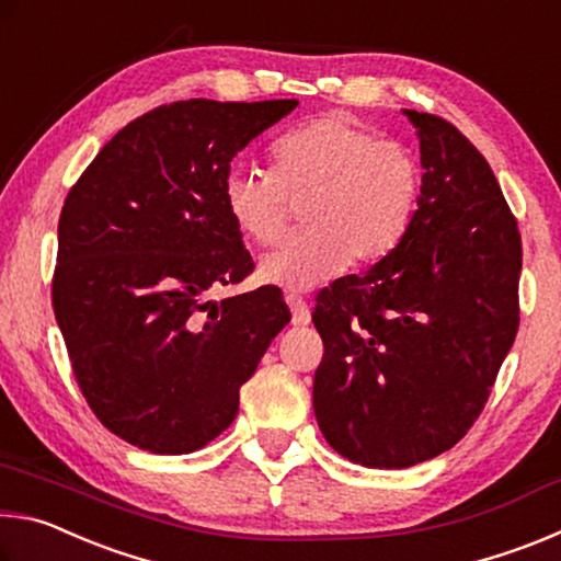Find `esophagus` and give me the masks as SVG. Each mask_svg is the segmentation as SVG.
Listing matches in <instances>:
<instances>
[{
    "label": "esophagus",
    "mask_w": 561,
    "mask_h": 561,
    "mask_svg": "<svg viewBox=\"0 0 561 561\" xmlns=\"http://www.w3.org/2000/svg\"><path fill=\"white\" fill-rule=\"evenodd\" d=\"M287 304H289V309H291V324L294 327H307L309 321H311L307 301H304L299 294H287Z\"/></svg>",
    "instance_id": "1"
}]
</instances>
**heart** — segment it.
I'll return each mask as SVG.
<instances>
[{"label": "heart", "mask_w": 561, "mask_h": 561, "mask_svg": "<svg viewBox=\"0 0 561 561\" xmlns=\"http://www.w3.org/2000/svg\"><path fill=\"white\" fill-rule=\"evenodd\" d=\"M301 195L304 232L260 264L264 282L287 289H311L348 262L386 257L411 225L417 168L405 148L334 111L274 140L272 170L232 165L222 180L227 215L260 247L277 242L287 197Z\"/></svg>", "instance_id": "heart-1"}]
</instances>
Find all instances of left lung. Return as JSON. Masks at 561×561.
I'll use <instances>...</instances> for the list:
<instances>
[{
  "label": "left lung",
  "mask_w": 561,
  "mask_h": 561,
  "mask_svg": "<svg viewBox=\"0 0 561 561\" xmlns=\"http://www.w3.org/2000/svg\"><path fill=\"white\" fill-rule=\"evenodd\" d=\"M423 185L381 262L317 294L314 413L366 468H411L472 428L519 327L522 240L488 160L433 113L403 111Z\"/></svg>",
  "instance_id": "left-lung-1"
}]
</instances>
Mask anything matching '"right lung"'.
<instances>
[{
    "instance_id": "1",
    "label": "right lung",
    "mask_w": 561,
    "mask_h": 561,
    "mask_svg": "<svg viewBox=\"0 0 561 561\" xmlns=\"http://www.w3.org/2000/svg\"><path fill=\"white\" fill-rule=\"evenodd\" d=\"M297 103H165L118 130L66 195L54 314L91 411L140 450L215 440L289 324L279 287L220 304L207 291L254 270L225 210V173Z\"/></svg>"
}]
</instances>
